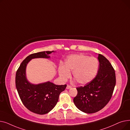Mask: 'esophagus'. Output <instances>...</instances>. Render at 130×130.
<instances>
[{
  "label": "esophagus",
  "instance_id": "1",
  "mask_svg": "<svg viewBox=\"0 0 130 130\" xmlns=\"http://www.w3.org/2000/svg\"><path fill=\"white\" fill-rule=\"evenodd\" d=\"M72 88V86L69 85H67L66 86V89H70V88Z\"/></svg>",
  "mask_w": 130,
  "mask_h": 130
}]
</instances>
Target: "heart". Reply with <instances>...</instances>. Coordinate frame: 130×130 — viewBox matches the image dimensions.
Returning <instances> with one entry per match:
<instances>
[{"label": "heart", "instance_id": "heart-1", "mask_svg": "<svg viewBox=\"0 0 130 130\" xmlns=\"http://www.w3.org/2000/svg\"><path fill=\"white\" fill-rule=\"evenodd\" d=\"M99 69V62L96 58L84 54L72 55L68 57L64 65L60 64L58 73L60 78L66 80L73 72V78L81 85L89 83L96 76Z\"/></svg>", "mask_w": 130, "mask_h": 130}]
</instances>
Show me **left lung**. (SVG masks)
I'll list each match as a JSON object with an SVG mask.
<instances>
[{
    "instance_id": "1",
    "label": "left lung",
    "mask_w": 130,
    "mask_h": 130,
    "mask_svg": "<svg viewBox=\"0 0 130 130\" xmlns=\"http://www.w3.org/2000/svg\"><path fill=\"white\" fill-rule=\"evenodd\" d=\"M99 69L96 76L84 86L77 87V94L73 99L79 110L86 113L100 111L111 100L116 84L115 71L104 56L99 54Z\"/></svg>"
}]
</instances>
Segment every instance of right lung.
<instances>
[{"mask_svg":"<svg viewBox=\"0 0 130 130\" xmlns=\"http://www.w3.org/2000/svg\"><path fill=\"white\" fill-rule=\"evenodd\" d=\"M53 52H55L44 51L30 55L22 61L16 74V87L20 100L28 110L38 114L50 112L56 105L60 93L65 90L67 85H57L50 81L31 84L26 76V66L31 59L49 58V55Z\"/></svg>","mask_w":130,"mask_h":130,"instance_id":"right-lung-1","label":"right lung"}]
</instances>
